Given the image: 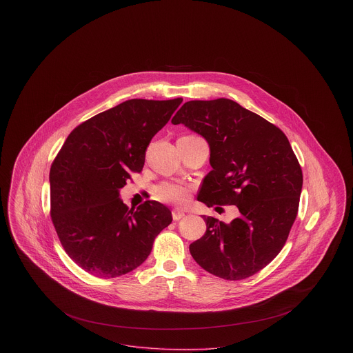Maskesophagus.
<instances>
[{
    "label": "esophagus",
    "instance_id": "1",
    "mask_svg": "<svg viewBox=\"0 0 353 353\" xmlns=\"http://www.w3.org/2000/svg\"><path fill=\"white\" fill-rule=\"evenodd\" d=\"M185 217V212L183 210H179V209H174L172 210V219L175 220V221H178V220H181V219H183Z\"/></svg>",
    "mask_w": 353,
    "mask_h": 353
}]
</instances>
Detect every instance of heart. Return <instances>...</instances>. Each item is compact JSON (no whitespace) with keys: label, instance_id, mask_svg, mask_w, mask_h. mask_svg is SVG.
I'll use <instances>...</instances> for the list:
<instances>
[{"label":"heart","instance_id":"heart-1","mask_svg":"<svg viewBox=\"0 0 353 353\" xmlns=\"http://www.w3.org/2000/svg\"><path fill=\"white\" fill-rule=\"evenodd\" d=\"M154 200L172 205H185L190 200V189L181 183L163 182L152 190Z\"/></svg>","mask_w":353,"mask_h":353}]
</instances>
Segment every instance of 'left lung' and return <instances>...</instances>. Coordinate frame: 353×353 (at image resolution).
Returning a JSON list of instances; mask_svg holds the SVG:
<instances>
[{"label": "left lung", "instance_id": "8db88e82", "mask_svg": "<svg viewBox=\"0 0 353 353\" xmlns=\"http://www.w3.org/2000/svg\"><path fill=\"white\" fill-rule=\"evenodd\" d=\"M171 122L209 144L212 171L199 201L239 209L228 224L203 216L206 232L190 254L220 279H248L281 252L296 219L303 174L292 147L277 126L224 98L186 101Z\"/></svg>", "mask_w": 353, "mask_h": 353}]
</instances>
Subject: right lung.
Listing matches in <instances>:
<instances>
[{
    "mask_svg": "<svg viewBox=\"0 0 353 353\" xmlns=\"http://www.w3.org/2000/svg\"><path fill=\"white\" fill-rule=\"evenodd\" d=\"M182 98L130 99L90 118L68 136L50 168V214L66 254L85 272L112 279L139 268L172 221L157 201L129 209L119 190L141 172L152 137Z\"/></svg>",
    "mask_w": 353,
    "mask_h": 353,
    "instance_id": "add662e5",
    "label": "right lung"
}]
</instances>
